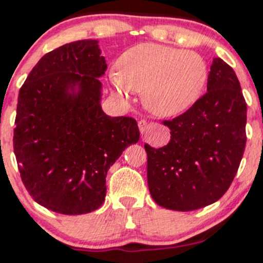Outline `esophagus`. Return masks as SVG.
Masks as SVG:
<instances>
[{
  "mask_svg": "<svg viewBox=\"0 0 263 263\" xmlns=\"http://www.w3.org/2000/svg\"><path fill=\"white\" fill-rule=\"evenodd\" d=\"M138 128H140L141 134L146 132V129H147V121H146V120H140V121H138Z\"/></svg>",
  "mask_w": 263,
  "mask_h": 263,
  "instance_id": "1",
  "label": "esophagus"
}]
</instances>
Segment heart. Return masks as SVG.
<instances>
[{
  "label": "heart",
  "instance_id": "1",
  "mask_svg": "<svg viewBox=\"0 0 263 263\" xmlns=\"http://www.w3.org/2000/svg\"><path fill=\"white\" fill-rule=\"evenodd\" d=\"M206 62L200 54L168 45L143 43L129 48L119 59V71L110 74L114 91L125 100L142 92L151 114L172 117L198 100L208 81Z\"/></svg>",
  "mask_w": 263,
  "mask_h": 263
}]
</instances>
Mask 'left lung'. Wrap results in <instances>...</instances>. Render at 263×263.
<instances>
[{
    "instance_id": "obj_1",
    "label": "left lung",
    "mask_w": 263,
    "mask_h": 263,
    "mask_svg": "<svg viewBox=\"0 0 263 263\" xmlns=\"http://www.w3.org/2000/svg\"><path fill=\"white\" fill-rule=\"evenodd\" d=\"M208 92L185 112L165 120L167 146L147 152V182L165 209L192 211L215 203L231 185L246 146L247 106L234 69L215 58Z\"/></svg>"
}]
</instances>
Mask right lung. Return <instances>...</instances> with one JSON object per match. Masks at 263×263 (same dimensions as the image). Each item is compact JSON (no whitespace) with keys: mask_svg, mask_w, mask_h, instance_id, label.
<instances>
[{"mask_svg":"<svg viewBox=\"0 0 263 263\" xmlns=\"http://www.w3.org/2000/svg\"><path fill=\"white\" fill-rule=\"evenodd\" d=\"M106 69L99 42L84 39L42 57L20 89L18 170L33 200L55 213L100 208L108 168L140 140L135 119L102 111L99 78Z\"/></svg>","mask_w":263,"mask_h":263,"instance_id":"right-lung-1","label":"right lung"}]
</instances>
